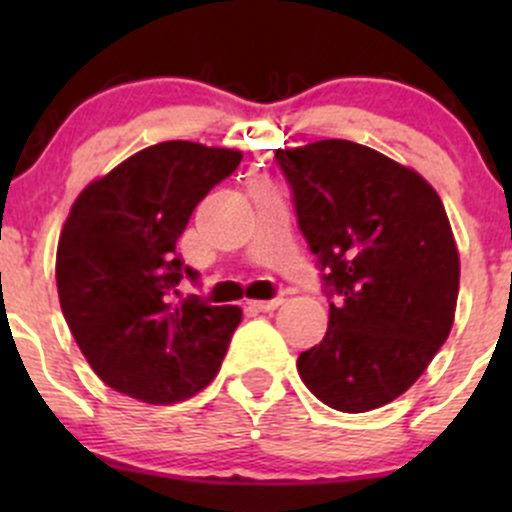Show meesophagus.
I'll return each mask as SVG.
<instances>
[{
    "label": "esophagus",
    "instance_id": "esophagus-1",
    "mask_svg": "<svg viewBox=\"0 0 512 512\" xmlns=\"http://www.w3.org/2000/svg\"><path fill=\"white\" fill-rule=\"evenodd\" d=\"M282 304L280 297L275 299H257V302H250V309H255V312H272V309H277Z\"/></svg>",
    "mask_w": 512,
    "mask_h": 512
}]
</instances>
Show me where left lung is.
<instances>
[{
  "instance_id": "1",
  "label": "left lung",
  "mask_w": 512,
  "mask_h": 512,
  "mask_svg": "<svg viewBox=\"0 0 512 512\" xmlns=\"http://www.w3.org/2000/svg\"><path fill=\"white\" fill-rule=\"evenodd\" d=\"M329 297V329L297 371L322 404L379 409L426 371L453 327L456 240L436 190L374 148L317 141L275 153Z\"/></svg>"
}]
</instances>
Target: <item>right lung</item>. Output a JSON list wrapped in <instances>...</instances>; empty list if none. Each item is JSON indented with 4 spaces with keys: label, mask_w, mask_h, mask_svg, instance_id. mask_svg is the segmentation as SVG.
Wrapping results in <instances>:
<instances>
[{
    "label": "right lung",
    "mask_w": 512,
    "mask_h": 512,
    "mask_svg": "<svg viewBox=\"0 0 512 512\" xmlns=\"http://www.w3.org/2000/svg\"><path fill=\"white\" fill-rule=\"evenodd\" d=\"M242 153L190 141L143 148L76 198L56 250L61 312L98 379L146 404H178L215 379L240 307L198 294L175 302L198 272L175 252L195 205Z\"/></svg>",
    "instance_id": "1"
}]
</instances>
